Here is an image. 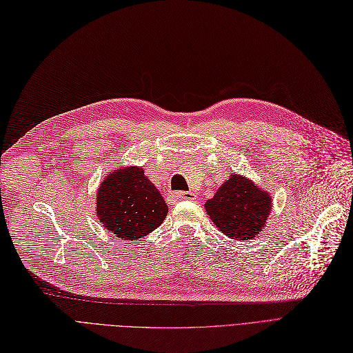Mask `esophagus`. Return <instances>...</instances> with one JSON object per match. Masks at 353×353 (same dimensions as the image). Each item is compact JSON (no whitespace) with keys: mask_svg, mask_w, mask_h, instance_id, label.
<instances>
[{"mask_svg":"<svg viewBox=\"0 0 353 353\" xmlns=\"http://www.w3.org/2000/svg\"><path fill=\"white\" fill-rule=\"evenodd\" d=\"M170 196L174 201H193L196 199V194L193 192H170Z\"/></svg>","mask_w":353,"mask_h":353,"instance_id":"1","label":"esophagus"}]
</instances>
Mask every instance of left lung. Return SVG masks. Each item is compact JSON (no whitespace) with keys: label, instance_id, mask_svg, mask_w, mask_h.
<instances>
[{"label":"left lung","instance_id":"left-lung-1","mask_svg":"<svg viewBox=\"0 0 353 353\" xmlns=\"http://www.w3.org/2000/svg\"><path fill=\"white\" fill-rule=\"evenodd\" d=\"M205 211L228 239L253 240L266 227L272 196L245 176L231 173L214 198L205 202Z\"/></svg>","mask_w":353,"mask_h":353}]
</instances>
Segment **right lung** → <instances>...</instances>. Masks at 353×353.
Here are the masks:
<instances>
[{
	"label": "right lung",
	"instance_id": "right-lung-1",
	"mask_svg": "<svg viewBox=\"0 0 353 353\" xmlns=\"http://www.w3.org/2000/svg\"><path fill=\"white\" fill-rule=\"evenodd\" d=\"M99 223L121 240H138L159 228L168 206L142 167L112 170L101 180L96 196Z\"/></svg>",
	"mask_w": 353,
	"mask_h": 353
}]
</instances>
